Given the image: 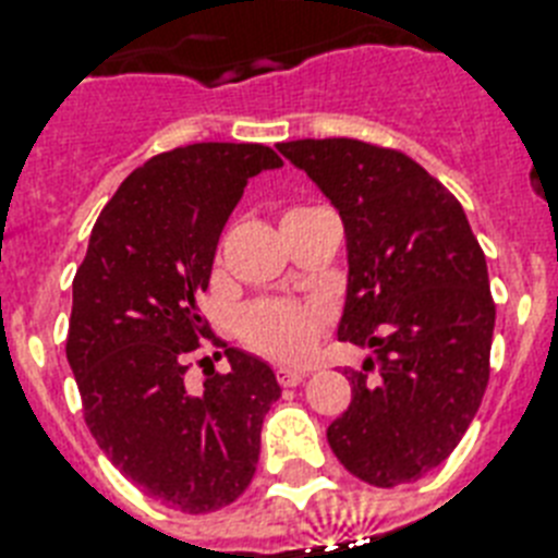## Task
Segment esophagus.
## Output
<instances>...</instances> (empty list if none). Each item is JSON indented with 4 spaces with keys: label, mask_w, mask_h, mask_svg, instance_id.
I'll return each instance as SVG.
<instances>
[{
    "label": "esophagus",
    "mask_w": 558,
    "mask_h": 558,
    "mask_svg": "<svg viewBox=\"0 0 558 558\" xmlns=\"http://www.w3.org/2000/svg\"><path fill=\"white\" fill-rule=\"evenodd\" d=\"M308 377L306 368H287L280 366L278 368V383L280 386H298V383H303Z\"/></svg>",
    "instance_id": "obj_1"
}]
</instances>
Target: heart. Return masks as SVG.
<instances>
[{
    "instance_id": "heart-1",
    "label": "heart",
    "mask_w": 558,
    "mask_h": 558,
    "mask_svg": "<svg viewBox=\"0 0 558 558\" xmlns=\"http://www.w3.org/2000/svg\"><path fill=\"white\" fill-rule=\"evenodd\" d=\"M238 335L243 343L280 363H303L315 351L326 326V308L317 303L255 301L238 312Z\"/></svg>"
}]
</instances>
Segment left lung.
Returning <instances> with one entry per match:
<instances>
[{
  "instance_id": "8db88e82",
  "label": "left lung",
  "mask_w": 558,
  "mask_h": 558,
  "mask_svg": "<svg viewBox=\"0 0 558 558\" xmlns=\"http://www.w3.org/2000/svg\"><path fill=\"white\" fill-rule=\"evenodd\" d=\"M278 149L340 213L337 340L374 351L345 372L351 405L326 430L331 451L377 488L420 480L460 446L488 386L496 306L480 241L460 201L405 153L357 138Z\"/></svg>"
}]
</instances>
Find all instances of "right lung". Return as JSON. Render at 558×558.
I'll use <instances>...</instances> for the list:
<instances>
[{
  "mask_svg": "<svg viewBox=\"0 0 558 558\" xmlns=\"http://www.w3.org/2000/svg\"><path fill=\"white\" fill-rule=\"evenodd\" d=\"M278 167L264 144L153 156L101 209L73 278L68 363L84 423L121 474L181 513L227 508L250 488L260 425L280 397L264 360L215 340L198 308L243 186ZM204 336L225 345L230 372L190 392L189 354Z\"/></svg>",
  "mask_w": 558,
  "mask_h": 558,
  "instance_id": "right-lung-1",
  "label": "right lung"
}]
</instances>
